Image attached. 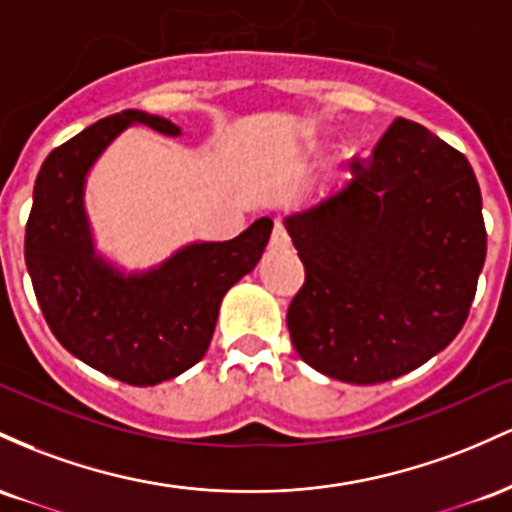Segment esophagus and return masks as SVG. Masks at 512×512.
I'll return each instance as SVG.
<instances>
[{
    "instance_id": "obj_1",
    "label": "esophagus",
    "mask_w": 512,
    "mask_h": 512,
    "mask_svg": "<svg viewBox=\"0 0 512 512\" xmlns=\"http://www.w3.org/2000/svg\"><path fill=\"white\" fill-rule=\"evenodd\" d=\"M290 244H292L290 232H287L283 220H275V227H273V234H271V249L283 251V249H290Z\"/></svg>"
}]
</instances>
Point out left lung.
I'll return each mask as SVG.
<instances>
[{
    "label": "left lung",
    "mask_w": 512,
    "mask_h": 512,
    "mask_svg": "<svg viewBox=\"0 0 512 512\" xmlns=\"http://www.w3.org/2000/svg\"><path fill=\"white\" fill-rule=\"evenodd\" d=\"M355 179L287 217L304 285L287 307L300 358L350 384L394 380L450 346L486 258L467 157L396 118Z\"/></svg>",
    "instance_id": "8db88e82"
}]
</instances>
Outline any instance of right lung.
<instances>
[{
  "label": "right lung",
  "instance_id": "obj_1",
  "mask_svg": "<svg viewBox=\"0 0 512 512\" xmlns=\"http://www.w3.org/2000/svg\"><path fill=\"white\" fill-rule=\"evenodd\" d=\"M181 135L171 120L123 111L55 147L38 171L26 222V266L50 331L108 377L152 387L205 355L225 292L254 271L271 239L261 217L237 239L191 244L154 271L123 275L94 254L84 179L128 125Z\"/></svg>",
  "mask_w": 512,
  "mask_h": 512
}]
</instances>
